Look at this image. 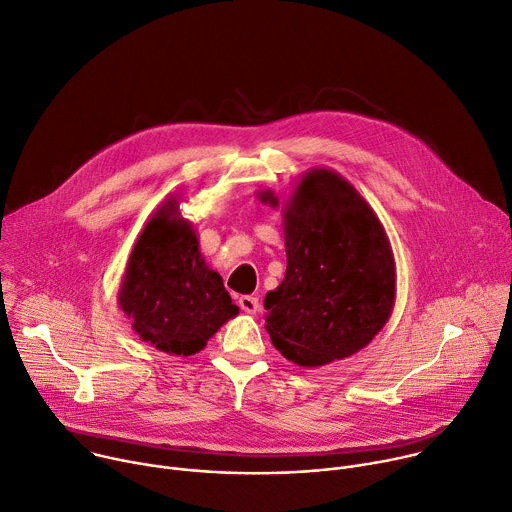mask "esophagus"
I'll return each mask as SVG.
<instances>
[{"label": "esophagus", "instance_id": "34e87169", "mask_svg": "<svg viewBox=\"0 0 512 512\" xmlns=\"http://www.w3.org/2000/svg\"><path fill=\"white\" fill-rule=\"evenodd\" d=\"M238 304H240V309H242L244 313H248V315H256V313L260 311L258 298H256V296H250V294L240 296V298H238Z\"/></svg>", "mask_w": 512, "mask_h": 512}]
</instances>
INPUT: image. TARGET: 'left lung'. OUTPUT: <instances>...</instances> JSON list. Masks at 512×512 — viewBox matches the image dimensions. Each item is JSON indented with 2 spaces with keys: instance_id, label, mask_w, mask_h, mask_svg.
Here are the masks:
<instances>
[{
  "instance_id": "obj_1",
  "label": "left lung",
  "mask_w": 512,
  "mask_h": 512,
  "mask_svg": "<svg viewBox=\"0 0 512 512\" xmlns=\"http://www.w3.org/2000/svg\"><path fill=\"white\" fill-rule=\"evenodd\" d=\"M278 208L274 191H258ZM286 274L264 298L272 345L300 367L355 355L395 304V258L383 224L337 171H306L282 203Z\"/></svg>"
}]
</instances>
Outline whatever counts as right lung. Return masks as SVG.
I'll use <instances>...</instances> for the list:
<instances>
[{"label":"right lung","instance_id":"obj_1","mask_svg":"<svg viewBox=\"0 0 512 512\" xmlns=\"http://www.w3.org/2000/svg\"><path fill=\"white\" fill-rule=\"evenodd\" d=\"M117 300L141 341L175 357L199 353L240 313L222 276L199 252L193 222L181 218L177 193L141 230Z\"/></svg>","mask_w":512,"mask_h":512}]
</instances>
